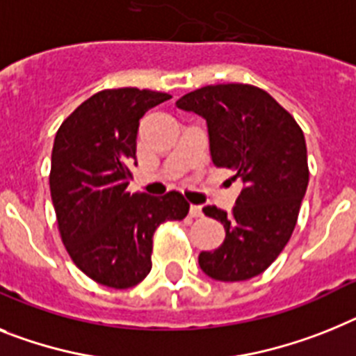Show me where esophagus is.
<instances>
[{"label": "esophagus", "instance_id": "34e87169", "mask_svg": "<svg viewBox=\"0 0 356 356\" xmlns=\"http://www.w3.org/2000/svg\"><path fill=\"white\" fill-rule=\"evenodd\" d=\"M190 215H192V217H202V206L199 204L190 206Z\"/></svg>", "mask_w": 356, "mask_h": 356}]
</instances>
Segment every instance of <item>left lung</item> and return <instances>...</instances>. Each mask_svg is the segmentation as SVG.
<instances>
[{
  "label": "left lung",
  "instance_id": "8db88e82",
  "mask_svg": "<svg viewBox=\"0 0 356 356\" xmlns=\"http://www.w3.org/2000/svg\"><path fill=\"white\" fill-rule=\"evenodd\" d=\"M175 104L204 119L213 164L243 181L232 213L202 208L222 224L226 237L213 252H201L199 266L220 282L257 277L288 244L306 195L302 130L268 92L252 85L204 86Z\"/></svg>",
  "mask_w": 356,
  "mask_h": 356
}]
</instances>
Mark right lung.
<instances>
[{
  "label": "right lung",
  "mask_w": 356,
  "mask_h": 356,
  "mask_svg": "<svg viewBox=\"0 0 356 356\" xmlns=\"http://www.w3.org/2000/svg\"><path fill=\"white\" fill-rule=\"evenodd\" d=\"M170 97L139 88L97 92L54 139L50 195L63 244L83 273L108 288L139 284L152 270L157 226L183 220L190 210L179 192H127L139 121Z\"/></svg>",
  "instance_id": "right-lung-1"
}]
</instances>
